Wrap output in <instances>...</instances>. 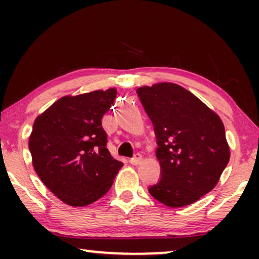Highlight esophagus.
<instances>
[{
    "mask_svg": "<svg viewBox=\"0 0 259 259\" xmlns=\"http://www.w3.org/2000/svg\"><path fill=\"white\" fill-rule=\"evenodd\" d=\"M141 161H143V155H141L140 153H137V154L134 155V157L130 160V162H131V164H132V165H139Z\"/></svg>",
    "mask_w": 259,
    "mask_h": 259,
    "instance_id": "obj_1",
    "label": "esophagus"
}]
</instances>
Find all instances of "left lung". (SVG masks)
Returning <instances> with one entry per match:
<instances>
[{
	"mask_svg": "<svg viewBox=\"0 0 259 259\" xmlns=\"http://www.w3.org/2000/svg\"><path fill=\"white\" fill-rule=\"evenodd\" d=\"M137 94L153 123L161 168L148 192L169 207L193 204L213 190L230 160L221 118L176 83L144 86Z\"/></svg>",
	"mask_w": 259,
	"mask_h": 259,
	"instance_id": "1",
	"label": "left lung"
}]
</instances>
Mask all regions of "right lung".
Returning <instances> with one entry per match:
<instances>
[{"label":"right lung","mask_w":259,"mask_h":259,"mask_svg":"<svg viewBox=\"0 0 259 259\" xmlns=\"http://www.w3.org/2000/svg\"><path fill=\"white\" fill-rule=\"evenodd\" d=\"M116 90L63 97L35 119L29 137L33 166L63 203L86 206L111 189L122 162L107 148L101 119Z\"/></svg>","instance_id":"1"}]
</instances>
